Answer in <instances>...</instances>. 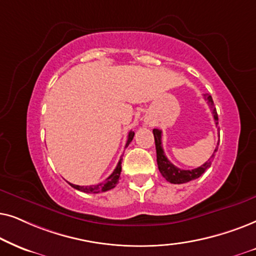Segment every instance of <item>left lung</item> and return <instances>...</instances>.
<instances>
[{"instance_id": "8db88e82", "label": "left lung", "mask_w": 256, "mask_h": 256, "mask_svg": "<svg viewBox=\"0 0 256 256\" xmlns=\"http://www.w3.org/2000/svg\"><path fill=\"white\" fill-rule=\"evenodd\" d=\"M205 100H207L210 108H212V114L214 117V122H216V125L218 126V114L216 108H214V103L212 100V96L210 94H205ZM153 136H154V142H156V164H158V168L162 176L165 178L168 182L171 184H185L188 182L190 180L198 179L200 176H202L207 168L210 166V160L206 162L204 165L200 166V168H196L194 170H182L176 166L173 165V164L170 162V160L166 158L165 153H164L162 145V131L158 130V128H153ZM218 151L216 148L214 150V153L212 154V158L216 154Z\"/></svg>"}]
</instances>
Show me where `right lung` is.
Listing matches in <instances>:
<instances>
[{
    "label": "right lung",
    "instance_id": "1",
    "mask_svg": "<svg viewBox=\"0 0 256 256\" xmlns=\"http://www.w3.org/2000/svg\"><path fill=\"white\" fill-rule=\"evenodd\" d=\"M134 132L130 131L128 137V142H126L125 148H128V144L132 142L134 139ZM120 172H122V158L119 159V162L117 164V168H114V171L112 172V174L108 176V178L105 180L104 182L98 184V185H92V186H80V185H74V184H70L71 187L76 188L78 190H82V192L85 193H100V192H106L108 190H112L114 187H116V185L118 184L119 176H120Z\"/></svg>",
    "mask_w": 256,
    "mask_h": 256
}]
</instances>
